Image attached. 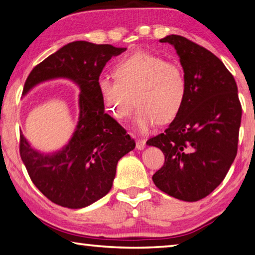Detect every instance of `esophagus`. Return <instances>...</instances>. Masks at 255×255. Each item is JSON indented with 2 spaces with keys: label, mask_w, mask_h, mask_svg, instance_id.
Listing matches in <instances>:
<instances>
[{
  "label": "esophagus",
  "mask_w": 255,
  "mask_h": 255,
  "mask_svg": "<svg viewBox=\"0 0 255 255\" xmlns=\"http://www.w3.org/2000/svg\"><path fill=\"white\" fill-rule=\"evenodd\" d=\"M146 145V140L143 139V138H138L136 140V148L137 149H143Z\"/></svg>",
  "instance_id": "1"
}]
</instances>
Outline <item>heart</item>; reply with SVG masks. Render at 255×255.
Here are the masks:
<instances>
[{
  "instance_id": "heart-1",
  "label": "heart",
  "mask_w": 255,
  "mask_h": 255,
  "mask_svg": "<svg viewBox=\"0 0 255 255\" xmlns=\"http://www.w3.org/2000/svg\"><path fill=\"white\" fill-rule=\"evenodd\" d=\"M98 89L108 114L118 122L130 117L136 101V127L145 133L178 118L187 101L188 80L179 64L139 51L118 60L115 74L99 76Z\"/></svg>"
}]
</instances>
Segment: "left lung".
I'll return each mask as SVG.
<instances>
[{
	"label": "left lung",
	"instance_id": "left-lung-1",
	"mask_svg": "<svg viewBox=\"0 0 255 255\" xmlns=\"http://www.w3.org/2000/svg\"><path fill=\"white\" fill-rule=\"evenodd\" d=\"M159 41L174 46L188 80V97L169 128L147 140L165 156L152 179L166 195L198 201L221 184L237 154L242 118L237 85L205 47L178 34Z\"/></svg>",
	"mask_w": 255,
	"mask_h": 255
}]
</instances>
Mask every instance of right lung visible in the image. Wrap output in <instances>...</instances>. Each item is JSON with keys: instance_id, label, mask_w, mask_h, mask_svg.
<instances>
[{"instance_id": "obj_1", "label": "right lung", "mask_w": 255, "mask_h": 255, "mask_svg": "<svg viewBox=\"0 0 255 255\" xmlns=\"http://www.w3.org/2000/svg\"><path fill=\"white\" fill-rule=\"evenodd\" d=\"M125 50L108 44L73 41L34 66L25 80L22 94L56 77L74 81L81 89L79 124L62 150L41 154L20 133V156L30 179L56 205L79 209L101 199L112 187L118 161L135 148L126 129L105 112L98 89L108 60Z\"/></svg>"}]
</instances>
